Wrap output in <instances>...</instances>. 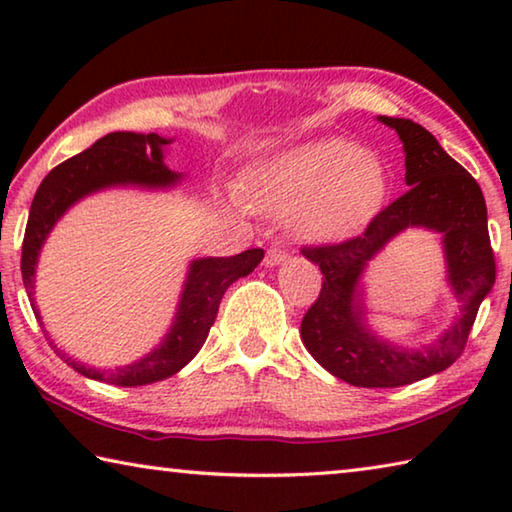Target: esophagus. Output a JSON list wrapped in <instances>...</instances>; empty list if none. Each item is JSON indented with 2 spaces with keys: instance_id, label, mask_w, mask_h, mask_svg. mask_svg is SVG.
Returning <instances> with one entry per match:
<instances>
[{
  "instance_id": "esophagus-1",
  "label": "esophagus",
  "mask_w": 512,
  "mask_h": 512,
  "mask_svg": "<svg viewBox=\"0 0 512 512\" xmlns=\"http://www.w3.org/2000/svg\"><path fill=\"white\" fill-rule=\"evenodd\" d=\"M287 250H282L280 246H273V248H268V253H266V257H264V264L268 266V268H273V266H280L282 262H287Z\"/></svg>"
}]
</instances>
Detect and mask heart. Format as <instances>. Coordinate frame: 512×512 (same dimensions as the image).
I'll return each mask as SVG.
<instances>
[{"label": "heart", "mask_w": 512, "mask_h": 512, "mask_svg": "<svg viewBox=\"0 0 512 512\" xmlns=\"http://www.w3.org/2000/svg\"><path fill=\"white\" fill-rule=\"evenodd\" d=\"M388 189L379 158L348 137H316L264 164L253 176L248 201L257 212L287 219L300 239H339L377 212ZM239 212L248 203L230 196Z\"/></svg>", "instance_id": "obj_1"}]
</instances>
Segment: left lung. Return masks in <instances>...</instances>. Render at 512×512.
<instances>
[{
  "label": "left lung",
  "instance_id": "left-lung-1",
  "mask_svg": "<svg viewBox=\"0 0 512 512\" xmlns=\"http://www.w3.org/2000/svg\"><path fill=\"white\" fill-rule=\"evenodd\" d=\"M377 121L400 135L409 192L379 212L361 237L302 250L323 271V289L302 318L300 339L334 377L361 388H397L443 372L461 357L476 311L495 284V257L485 198L470 173L415 121L384 115ZM406 229L439 232L446 281L459 302L455 323L420 349L371 329L362 282L371 259Z\"/></svg>",
  "mask_w": 512,
  "mask_h": 512
}]
</instances>
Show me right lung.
I'll use <instances>...</instances> for the list:
<instances>
[{"label":"right lung","instance_id":"right-lung-1","mask_svg":"<svg viewBox=\"0 0 512 512\" xmlns=\"http://www.w3.org/2000/svg\"><path fill=\"white\" fill-rule=\"evenodd\" d=\"M171 142L173 137H162L158 133H108L94 142L88 151L58 164L42 180L33 196L27 235L22 244V280L40 327H45V323H42L36 305V271L42 246L47 244L51 230L76 203L92 194L106 192V189H140V192L176 189L185 176L164 164V149ZM262 259V248H250L235 257L192 259L169 329L155 348L124 366H88V363L69 357L56 345L54 348L67 366H72L88 379L106 381V384L144 386L167 379L183 370L203 348L223 293L228 291L230 284L253 273Z\"/></svg>","mask_w":512,"mask_h":512}]
</instances>
